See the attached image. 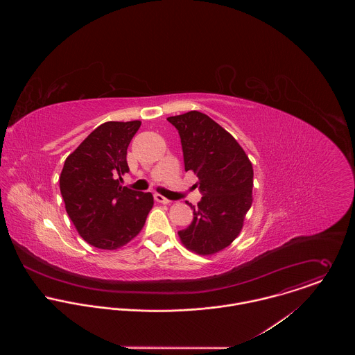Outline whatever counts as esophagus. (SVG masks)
<instances>
[{
    "label": "esophagus",
    "instance_id": "34e87169",
    "mask_svg": "<svg viewBox=\"0 0 355 355\" xmlns=\"http://www.w3.org/2000/svg\"><path fill=\"white\" fill-rule=\"evenodd\" d=\"M154 200L157 201V202L161 203H169L171 201L168 200V198H165V197H162L161 194H154Z\"/></svg>",
    "mask_w": 355,
    "mask_h": 355
}]
</instances>
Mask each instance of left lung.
Listing matches in <instances>:
<instances>
[{"label": "left lung", "mask_w": 355, "mask_h": 355, "mask_svg": "<svg viewBox=\"0 0 355 355\" xmlns=\"http://www.w3.org/2000/svg\"><path fill=\"white\" fill-rule=\"evenodd\" d=\"M178 130L184 169L198 176L202 193L191 206V224L179 231L191 252L209 255L230 246L239 235L253 197V165L235 138L207 114L191 110L168 117Z\"/></svg>", "instance_id": "1"}]
</instances>
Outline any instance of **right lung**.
Wrapping results in <instances>:
<instances>
[{"label":"right lung","mask_w":355,"mask_h":355,"mask_svg":"<svg viewBox=\"0 0 355 355\" xmlns=\"http://www.w3.org/2000/svg\"><path fill=\"white\" fill-rule=\"evenodd\" d=\"M139 120L97 127L62 166L60 191L79 235L92 246L114 250L134 239L153 207L150 193L121 186L130 171L127 149Z\"/></svg>","instance_id":"right-lung-1"}]
</instances>
